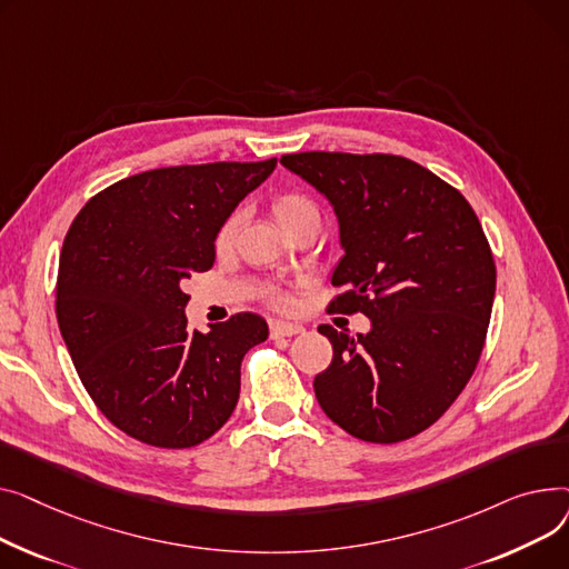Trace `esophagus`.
<instances>
[{"mask_svg":"<svg viewBox=\"0 0 569 569\" xmlns=\"http://www.w3.org/2000/svg\"><path fill=\"white\" fill-rule=\"evenodd\" d=\"M303 332V326L300 323H289V321H271V336L273 338H291Z\"/></svg>","mask_w":569,"mask_h":569,"instance_id":"obj_1","label":"esophagus"}]
</instances>
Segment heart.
<instances>
[{
    "instance_id": "b5f03b06",
    "label": "heart",
    "mask_w": 569,
    "mask_h": 569,
    "mask_svg": "<svg viewBox=\"0 0 569 569\" xmlns=\"http://www.w3.org/2000/svg\"><path fill=\"white\" fill-rule=\"evenodd\" d=\"M271 213H273V220L278 222V227L287 233V237H293V233L303 231V229L319 231V224H321L319 207L303 192L278 194L273 202H271ZM239 224H241V216L239 213L229 216L222 222V227L216 233V252L218 254H224V252L231 250L233 241H237ZM269 296L273 300V306H278L282 310H287L291 306V296L287 291L273 289Z\"/></svg>"
}]
</instances>
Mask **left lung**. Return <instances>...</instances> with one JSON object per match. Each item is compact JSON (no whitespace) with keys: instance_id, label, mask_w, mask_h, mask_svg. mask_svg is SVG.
Listing matches in <instances>:
<instances>
[{"instance_id":"left-lung-1","label":"left lung","mask_w":569,"mask_h":569,"mask_svg":"<svg viewBox=\"0 0 569 569\" xmlns=\"http://www.w3.org/2000/svg\"><path fill=\"white\" fill-rule=\"evenodd\" d=\"M338 216L342 287L330 310L370 330L319 326L332 362L315 379L323 413L351 437L397 443L437 422L480 360L496 291L482 224L463 194L402 156H282Z\"/></svg>"}]
</instances>
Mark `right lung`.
Returning <instances> with one entry per match:
<instances>
[{"label": "right lung", "mask_w": 569, "mask_h": 569, "mask_svg": "<svg viewBox=\"0 0 569 569\" xmlns=\"http://www.w3.org/2000/svg\"><path fill=\"white\" fill-rule=\"evenodd\" d=\"M278 160L162 167L98 192L63 239L57 321L103 416L156 448H192L229 420L243 356L269 323L241 312L188 328L181 289L216 261V233Z\"/></svg>", "instance_id": "add662e5"}]
</instances>
